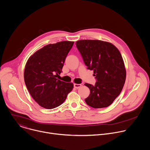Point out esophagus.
<instances>
[{"label": "esophagus", "instance_id": "1", "mask_svg": "<svg viewBox=\"0 0 150 150\" xmlns=\"http://www.w3.org/2000/svg\"><path fill=\"white\" fill-rule=\"evenodd\" d=\"M81 86V84H78V83H74V87L75 88H79Z\"/></svg>", "mask_w": 150, "mask_h": 150}]
</instances>
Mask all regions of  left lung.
Masks as SVG:
<instances>
[{
  "mask_svg": "<svg viewBox=\"0 0 150 150\" xmlns=\"http://www.w3.org/2000/svg\"><path fill=\"white\" fill-rule=\"evenodd\" d=\"M76 46L87 69L94 71V85L85 83L90 90L85 99L93 108H107L122 90L126 70L122 55L112 44L98 40H81Z\"/></svg>",
  "mask_w": 150,
  "mask_h": 150,
  "instance_id": "obj_1",
  "label": "left lung"
}]
</instances>
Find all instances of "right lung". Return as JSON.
Returning <instances> with one entry per match:
<instances>
[{
    "label": "right lung",
    "instance_id": "add662e5",
    "mask_svg": "<svg viewBox=\"0 0 150 150\" xmlns=\"http://www.w3.org/2000/svg\"><path fill=\"white\" fill-rule=\"evenodd\" d=\"M74 45L63 41L49 44L37 51L28 60L24 81L33 99L42 108L54 109L62 104L74 85L57 78Z\"/></svg>",
    "mask_w": 150,
    "mask_h": 150
}]
</instances>
